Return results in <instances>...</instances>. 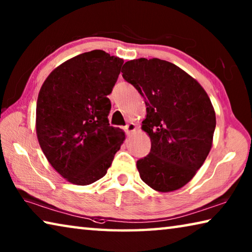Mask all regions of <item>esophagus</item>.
Segmentation results:
<instances>
[{
  "instance_id": "obj_1",
  "label": "esophagus",
  "mask_w": 252,
  "mask_h": 252,
  "mask_svg": "<svg viewBox=\"0 0 252 252\" xmlns=\"http://www.w3.org/2000/svg\"><path fill=\"white\" fill-rule=\"evenodd\" d=\"M125 130H126V134L130 135V134L133 133V132L136 131V126L134 125V123L131 122V123H129V125H127V126H126Z\"/></svg>"
}]
</instances>
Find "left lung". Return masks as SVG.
Wrapping results in <instances>:
<instances>
[{"label": "left lung", "mask_w": 252, "mask_h": 252, "mask_svg": "<svg viewBox=\"0 0 252 252\" xmlns=\"http://www.w3.org/2000/svg\"><path fill=\"white\" fill-rule=\"evenodd\" d=\"M121 72L147 106L141 129L151 151L136 162L140 178L159 192L180 189L211 150L216 112L210 97L197 80L164 60H131Z\"/></svg>", "instance_id": "8db88e82"}]
</instances>
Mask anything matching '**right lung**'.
<instances>
[{"mask_svg": "<svg viewBox=\"0 0 252 252\" xmlns=\"http://www.w3.org/2000/svg\"><path fill=\"white\" fill-rule=\"evenodd\" d=\"M123 60L93 50L63 62L42 84L35 129L50 164L66 181L88 186L105 176L126 139L110 126L108 95Z\"/></svg>", "mask_w": 252, "mask_h": 252, "instance_id": "right-lung-1", "label": "right lung"}]
</instances>
